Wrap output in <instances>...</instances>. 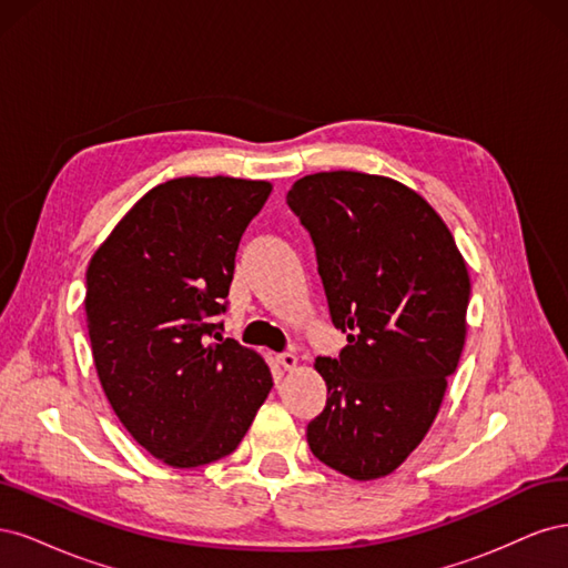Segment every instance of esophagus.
Here are the masks:
<instances>
[{"mask_svg":"<svg viewBox=\"0 0 568 568\" xmlns=\"http://www.w3.org/2000/svg\"><path fill=\"white\" fill-rule=\"evenodd\" d=\"M277 363L284 367V369H294L296 365H298V357L291 353V351H286V353H280L277 355Z\"/></svg>","mask_w":568,"mask_h":568,"instance_id":"esophagus-1","label":"esophagus"}]
</instances>
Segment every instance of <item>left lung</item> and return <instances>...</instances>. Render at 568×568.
I'll use <instances>...</instances> for the list:
<instances>
[{"mask_svg": "<svg viewBox=\"0 0 568 568\" xmlns=\"http://www.w3.org/2000/svg\"><path fill=\"white\" fill-rule=\"evenodd\" d=\"M286 203L313 239L332 324L348 336L338 357L315 363L326 405L307 445L341 474L382 478L422 443L457 369L467 265L438 213L395 180L305 175Z\"/></svg>", "mask_w": 568, "mask_h": 568, "instance_id": "left-lung-1", "label": "left lung"}]
</instances>
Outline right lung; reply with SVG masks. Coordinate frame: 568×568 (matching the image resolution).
<instances>
[{
  "label": "right lung",
  "mask_w": 568,
  "mask_h": 568,
  "mask_svg": "<svg viewBox=\"0 0 568 568\" xmlns=\"http://www.w3.org/2000/svg\"><path fill=\"white\" fill-rule=\"evenodd\" d=\"M272 186L236 178L159 184L88 267L99 382L132 438L170 467L227 457L272 388L263 357L222 338L234 257Z\"/></svg>",
  "instance_id": "right-lung-1"
}]
</instances>
